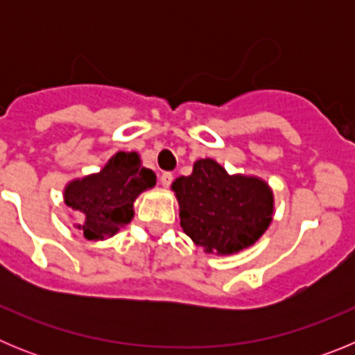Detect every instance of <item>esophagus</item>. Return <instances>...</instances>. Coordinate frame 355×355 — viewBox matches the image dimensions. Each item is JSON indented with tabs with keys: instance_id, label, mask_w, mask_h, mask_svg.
<instances>
[{
	"instance_id": "obj_1",
	"label": "esophagus",
	"mask_w": 355,
	"mask_h": 355,
	"mask_svg": "<svg viewBox=\"0 0 355 355\" xmlns=\"http://www.w3.org/2000/svg\"><path fill=\"white\" fill-rule=\"evenodd\" d=\"M172 180H174V175H172V172H163V174L159 175V183H162L165 188L171 187Z\"/></svg>"
}]
</instances>
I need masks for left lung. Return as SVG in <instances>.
I'll use <instances>...</instances> for the list:
<instances>
[{
  "label": "left lung",
  "instance_id": "8db88e82",
  "mask_svg": "<svg viewBox=\"0 0 355 355\" xmlns=\"http://www.w3.org/2000/svg\"><path fill=\"white\" fill-rule=\"evenodd\" d=\"M184 233L208 252L233 254L252 245L272 220L274 197L258 178L229 175L213 159H199L172 183Z\"/></svg>",
  "mask_w": 355,
  "mask_h": 355
}]
</instances>
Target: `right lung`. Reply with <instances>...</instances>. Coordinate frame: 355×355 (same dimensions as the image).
Here are the masks:
<instances>
[{"instance_id": "obj_1", "label": "right lung", "mask_w": 355, "mask_h": 355, "mask_svg": "<svg viewBox=\"0 0 355 355\" xmlns=\"http://www.w3.org/2000/svg\"><path fill=\"white\" fill-rule=\"evenodd\" d=\"M156 175L140 165L137 153H117L99 174L76 180L65 188V205L83 213V236L103 240L133 218V202L153 188Z\"/></svg>"}]
</instances>
